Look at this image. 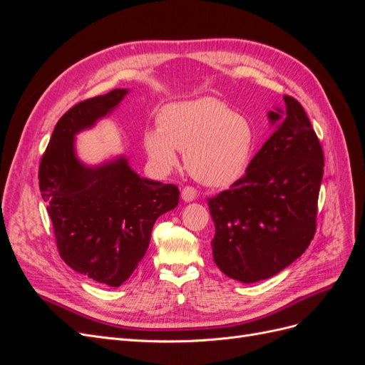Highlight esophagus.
I'll list each match as a JSON object with an SVG mask.
<instances>
[{"label":"esophagus","instance_id":"1","mask_svg":"<svg viewBox=\"0 0 365 365\" xmlns=\"http://www.w3.org/2000/svg\"><path fill=\"white\" fill-rule=\"evenodd\" d=\"M181 197H182V200H184L185 202H190V201H193L195 197H196V189H195V187H192V185H185L184 189L181 190Z\"/></svg>","mask_w":365,"mask_h":365}]
</instances>
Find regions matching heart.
Segmentation results:
<instances>
[{
	"label": "heart",
	"instance_id": "obj_1",
	"mask_svg": "<svg viewBox=\"0 0 365 365\" xmlns=\"http://www.w3.org/2000/svg\"><path fill=\"white\" fill-rule=\"evenodd\" d=\"M145 148L160 170H170L184 150L185 168L205 185H228L248 169L256 130L248 117L215 97L164 106L158 126L145 132Z\"/></svg>",
	"mask_w": 365,
	"mask_h": 365
}]
</instances>
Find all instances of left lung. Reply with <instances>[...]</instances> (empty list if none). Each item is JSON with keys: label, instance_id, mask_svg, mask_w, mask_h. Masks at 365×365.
<instances>
[{"label": "left lung", "instance_id": "8db88e82", "mask_svg": "<svg viewBox=\"0 0 365 365\" xmlns=\"http://www.w3.org/2000/svg\"><path fill=\"white\" fill-rule=\"evenodd\" d=\"M268 114L274 134L228 190L207 197L215 222L213 260L242 283L269 279L300 257L314 239L323 148L303 106Z\"/></svg>", "mask_w": 365, "mask_h": 365}]
</instances>
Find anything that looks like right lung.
<instances>
[{
	"label": "right lung",
	"instance_id": "right-lung-1",
	"mask_svg": "<svg viewBox=\"0 0 365 365\" xmlns=\"http://www.w3.org/2000/svg\"><path fill=\"white\" fill-rule=\"evenodd\" d=\"M126 93L118 88L70 108L54 126L38 175L62 260L114 288L145 257L155 220L180 201L175 184L140 178L125 158L86 168L74 155L77 132L113 111Z\"/></svg>",
	"mask_w": 365,
	"mask_h": 365
}]
</instances>
